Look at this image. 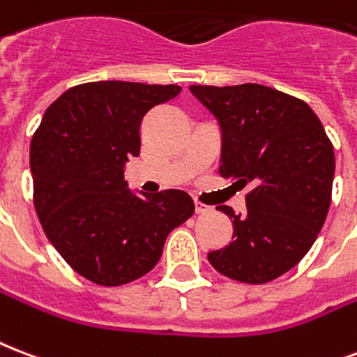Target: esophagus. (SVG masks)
Returning <instances> with one entry per match:
<instances>
[{"label":"esophagus","instance_id":"obj_1","mask_svg":"<svg viewBox=\"0 0 357 357\" xmlns=\"http://www.w3.org/2000/svg\"><path fill=\"white\" fill-rule=\"evenodd\" d=\"M195 211H197L198 215H202V213H209L211 211V208H209L208 204H202V202H195Z\"/></svg>","mask_w":357,"mask_h":357}]
</instances>
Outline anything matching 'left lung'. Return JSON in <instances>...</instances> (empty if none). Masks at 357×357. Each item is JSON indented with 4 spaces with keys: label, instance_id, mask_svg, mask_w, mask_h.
Instances as JSON below:
<instances>
[{
    "label": "left lung",
    "instance_id": "1",
    "mask_svg": "<svg viewBox=\"0 0 357 357\" xmlns=\"http://www.w3.org/2000/svg\"><path fill=\"white\" fill-rule=\"evenodd\" d=\"M222 130L219 174L239 187L247 213L219 206L232 241L208 255L234 281L264 284L305 257L331 204L333 144L305 100L260 84L190 86Z\"/></svg>",
    "mask_w": 357,
    "mask_h": 357
}]
</instances>
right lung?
Returning <instances> with one entry per match:
<instances>
[{"label":"right lung","instance_id":"right-lung-1","mask_svg":"<svg viewBox=\"0 0 357 357\" xmlns=\"http://www.w3.org/2000/svg\"><path fill=\"white\" fill-rule=\"evenodd\" d=\"M179 86L88 82L46 108L29 148L33 204L46 238L76 273L100 287L155 268L167 236L195 213L185 190L142 198L123 167L140 155V123Z\"/></svg>","mask_w":357,"mask_h":357}]
</instances>
